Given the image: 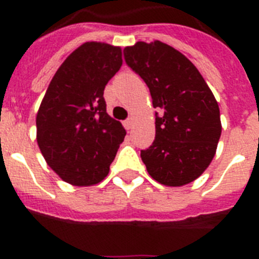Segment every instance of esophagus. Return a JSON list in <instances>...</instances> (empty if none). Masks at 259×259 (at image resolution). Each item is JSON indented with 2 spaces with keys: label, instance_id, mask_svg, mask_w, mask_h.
<instances>
[{
  "label": "esophagus",
  "instance_id": "obj_1",
  "mask_svg": "<svg viewBox=\"0 0 259 259\" xmlns=\"http://www.w3.org/2000/svg\"><path fill=\"white\" fill-rule=\"evenodd\" d=\"M123 124H124L125 130H131V128H132V124H134V122H132V118L125 119L124 122H123Z\"/></svg>",
  "mask_w": 259,
  "mask_h": 259
}]
</instances>
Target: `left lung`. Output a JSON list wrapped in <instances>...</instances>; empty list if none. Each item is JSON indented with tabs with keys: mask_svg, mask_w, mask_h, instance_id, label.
<instances>
[{
	"mask_svg": "<svg viewBox=\"0 0 259 259\" xmlns=\"http://www.w3.org/2000/svg\"><path fill=\"white\" fill-rule=\"evenodd\" d=\"M128 67L145 81L155 113V139L141 150L153 179L170 187L193 182L214 158L222 134L218 102L200 71L161 41L123 50Z\"/></svg>",
	"mask_w": 259,
	"mask_h": 259,
	"instance_id": "obj_1",
	"label": "left lung"
}]
</instances>
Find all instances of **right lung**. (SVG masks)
I'll return each mask as SVG.
<instances>
[{"instance_id": "obj_1", "label": "right lung", "mask_w": 259, "mask_h": 259, "mask_svg": "<svg viewBox=\"0 0 259 259\" xmlns=\"http://www.w3.org/2000/svg\"><path fill=\"white\" fill-rule=\"evenodd\" d=\"M122 49L85 42L57 70L36 116L47 163L72 185L100 183L109 174L125 130L106 113L104 91L122 66Z\"/></svg>"}]
</instances>
